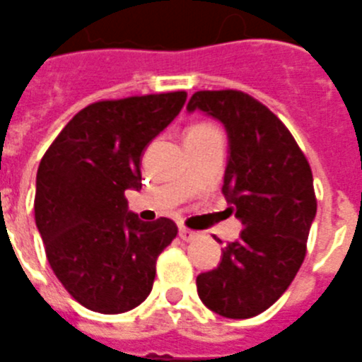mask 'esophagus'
Returning a JSON list of instances; mask_svg holds the SVG:
<instances>
[{
  "label": "esophagus",
  "mask_w": 362,
  "mask_h": 362,
  "mask_svg": "<svg viewBox=\"0 0 362 362\" xmlns=\"http://www.w3.org/2000/svg\"><path fill=\"white\" fill-rule=\"evenodd\" d=\"M178 237H180L184 242H191L199 237V233H197V231H191V229L187 228H180L178 229Z\"/></svg>",
  "instance_id": "esophagus-1"
}]
</instances>
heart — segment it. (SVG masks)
<instances>
[{
  "label": "heart",
  "instance_id": "obj_1",
  "mask_svg": "<svg viewBox=\"0 0 362 362\" xmlns=\"http://www.w3.org/2000/svg\"><path fill=\"white\" fill-rule=\"evenodd\" d=\"M209 133H218L215 125L211 124H194L187 129V136H204ZM185 136V138H187Z\"/></svg>",
  "mask_w": 362,
  "mask_h": 362
}]
</instances>
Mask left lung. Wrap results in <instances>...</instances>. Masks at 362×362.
Wrapping results in <instances>:
<instances>
[{"mask_svg":"<svg viewBox=\"0 0 362 362\" xmlns=\"http://www.w3.org/2000/svg\"><path fill=\"white\" fill-rule=\"evenodd\" d=\"M197 109L224 124L222 193L244 226L218 266L197 276V290L211 312L250 319L288 290L306 257L317 213L312 168L288 127L250 94L199 90L187 103L189 112Z\"/></svg>","mask_w":362,"mask_h":362,"instance_id":"obj_1","label":"left lung"}]
</instances>
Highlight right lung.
Returning <instances> with one entry per match:
<instances>
[{"label":"right lung","instance_id":"1","mask_svg":"<svg viewBox=\"0 0 362 362\" xmlns=\"http://www.w3.org/2000/svg\"><path fill=\"white\" fill-rule=\"evenodd\" d=\"M187 93L103 100L81 109L43 155L34 216L50 268L81 306L124 313L153 290L156 259L177 237L171 218L142 222L125 189L142 187V153Z\"/></svg>","mask_w":362,"mask_h":362}]
</instances>
